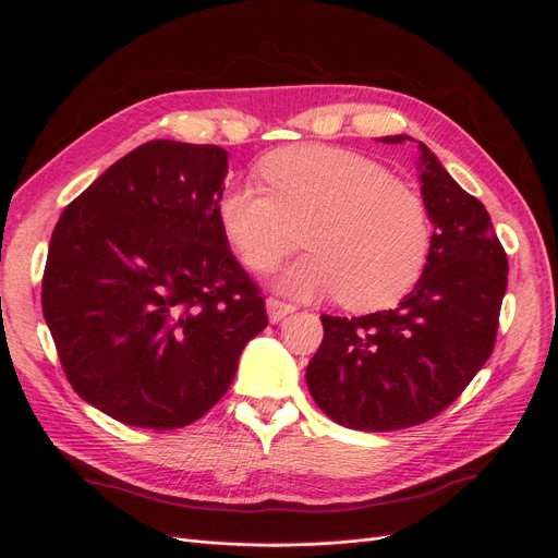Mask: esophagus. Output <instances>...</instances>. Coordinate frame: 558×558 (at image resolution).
I'll list each match as a JSON object with an SVG mask.
<instances>
[{
	"instance_id": "esophagus-1",
	"label": "esophagus",
	"mask_w": 558,
	"mask_h": 558,
	"mask_svg": "<svg viewBox=\"0 0 558 558\" xmlns=\"http://www.w3.org/2000/svg\"><path fill=\"white\" fill-rule=\"evenodd\" d=\"M295 307L291 305V302L286 300H279V298H267V314H269V320H281L286 314H291Z\"/></svg>"
}]
</instances>
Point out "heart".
I'll return each mask as SVG.
<instances>
[{"instance_id": "heart-1", "label": "heart", "mask_w": 558, "mask_h": 558, "mask_svg": "<svg viewBox=\"0 0 558 558\" xmlns=\"http://www.w3.org/2000/svg\"><path fill=\"white\" fill-rule=\"evenodd\" d=\"M265 191L232 185L216 214L253 272H272L300 244L312 248L281 286L340 295L353 312L391 307L424 275L430 216L424 197L384 165L335 146L279 148L260 162Z\"/></svg>"}]
</instances>
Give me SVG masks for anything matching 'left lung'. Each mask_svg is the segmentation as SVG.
Returning a JSON list of instances; mask_svg holds the SVG:
<instances>
[{
  "label": "left lung",
  "mask_w": 558,
  "mask_h": 558,
  "mask_svg": "<svg viewBox=\"0 0 558 558\" xmlns=\"http://www.w3.org/2000/svg\"><path fill=\"white\" fill-rule=\"evenodd\" d=\"M418 148L421 195L435 226L424 275L396 310L320 316L324 342L307 367L314 402L353 430L426 424L465 391L496 347L508 256L482 202L426 144Z\"/></svg>",
  "instance_id": "1"
}]
</instances>
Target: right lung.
I'll list each match as a JSON object with an SVG mask.
<instances>
[{
	"mask_svg": "<svg viewBox=\"0 0 558 558\" xmlns=\"http://www.w3.org/2000/svg\"><path fill=\"white\" fill-rule=\"evenodd\" d=\"M228 150L154 140L64 207L41 281L66 381L128 426H191L226 396L265 298L218 223Z\"/></svg>",
	"mask_w": 558,
	"mask_h": 558,
	"instance_id": "obj_1",
	"label": "right lung"
}]
</instances>
